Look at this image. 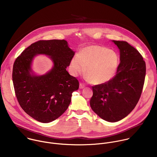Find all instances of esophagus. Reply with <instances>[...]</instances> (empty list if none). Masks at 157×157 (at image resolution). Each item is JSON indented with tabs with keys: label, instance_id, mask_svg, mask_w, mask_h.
<instances>
[{
	"label": "esophagus",
	"instance_id": "esophagus-1",
	"mask_svg": "<svg viewBox=\"0 0 157 157\" xmlns=\"http://www.w3.org/2000/svg\"><path fill=\"white\" fill-rule=\"evenodd\" d=\"M85 87V86L84 84H83V83H80V89H83Z\"/></svg>",
	"mask_w": 157,
	"mask_h": 157
}]
</instances>
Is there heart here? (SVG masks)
<instances>
[{
    "label": "heart",
    "mask_w": 157,
    "mask_h": 157,
    "mask_svg": "<svg viewBox=\"0 0 157 157\" xmlns=\"http://www.w3.org/2000/svg\"><path fill=\"white\" fill-rule=\"evenodd\" d=\"M119 64L117 55L113 51L99 46L83 48L71 60L70 69L77 76L85 71L87 80L94 85L105 83L115 75Z\"/></svg>",
    "instance_id": "1"
}]
</instances>
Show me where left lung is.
<instances>
[{
	"label": "left lung",
	"instance_id": "left-lung-1",
	"mask_svg": "<svg viewBox=\"0 0 157 157\" xmlns=\"http://www.w3.org/2000/svg\"><path fill=\"white\" fill-rule=\"evenodd\" d=\"M120 51L115 76L109 81L92 87V109L102 119L117 122L135 107L144 84L146 67L141 53L124 41H114Z\"/></svg>",
	"mask_w": 157,
	"mask_h": 157
}]
</instances>
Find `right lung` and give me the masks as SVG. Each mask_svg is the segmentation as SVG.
Segmentation results:
<instances>
[{"mask_svg":"<svg viewBox=\"0 0 157 157\" xmlns=\"http://www.w3.org/2000/svg\"><path fill=\"white\" fill-rule=\"evenodd\" d=\"M37 54L50 56L54 64L50 72L41 76L29 74L32 59ZM74 54L64 40H40L14 61L12 78L16 98L23 110L35 120L52 122L67 109L72 93L79 88L78 80L66 71Z\"/></svg>","mask_w":157,"mask_h":157,"instance_id":"right-lung-1","label":"right lung"}]
</instances>
